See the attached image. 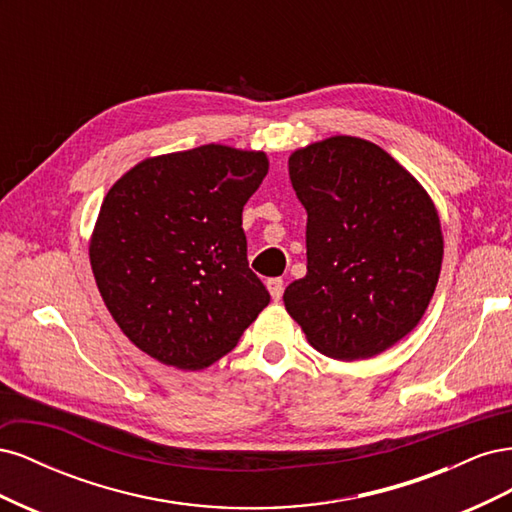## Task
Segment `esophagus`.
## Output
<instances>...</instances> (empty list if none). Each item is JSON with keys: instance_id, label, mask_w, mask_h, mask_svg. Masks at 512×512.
Masks as SVG:
<instances>
[{"instance_id": "1", "label": "esophagus", "mask_w": 512, "mask_h": 512, "mask_svg": "<svg viewBox=\"0 0 512 512\" xmlns=\"http://www.w3.org/2000/svg\"><path fill=\"white\" fill-rule=\"evenodd\" d=\"M267 288L271 292L273 301H280L282 294H284V280H282V277H271V280H267Z\"/></svg>"}]
</instances>
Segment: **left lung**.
<instances>
[{"label": "left lung", "instance_id": "obj_1", "mask_svg": "<svg viewBox=\"0 0 512 512\" xmlns=\"http://www.w3.org/2000/svg\"><path fill=\"white\" fill-rule=\"evenodd\" d=\"M288 173L307 211V273L284 292L288 314L331 359L384 352L416 327L436 290L444 252L436 207L363 138L294 151Z\"/></svg>", "mask_w": 512, "mask_h": 512}]
</instances>
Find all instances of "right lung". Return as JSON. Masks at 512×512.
Returning a JSON list of instances; mask_svg holds the SVG:
<instances>
[{
  "label": "right lung",
  "mask_w": 512,
  "mask_h": 512,
  "mask_svg": "<svg viewBox=\"0 0 512 512\" xmlns=\"http://www.w3.org/2000/svg\"><path fill=\"white\" fill-rule=\"evenodd\" d=\"M267 170L265 153L203 145L145 160L108 190L89 258L108 312L136 348L203 369L269 305L241 226Z\"/></svg>",
  "instance_id": "add662e5"
}]
</instances>
